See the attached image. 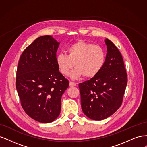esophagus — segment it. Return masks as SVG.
<instances>
[{"label": "esophagus", "mask_w": 147, "mask_h": 147, "mask_svg": "<svg viewBox=\"0 0 147 147\" xmlns=\"http://www.w3.org/2000/svg\"><path fill=\"white\" fill-rule=\"evenodd\" d=\"M69 86H70V87L76 86V84H75V83H74V82H70V83H69Z\"/></svg>", "instance_id": "1"}]
</instances>
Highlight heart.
I'll list each match as a JSON object with an SVG mask.
<instances>
[{
	"label": "heart",
	"instance_id": "b5f03b06",
	"mask_svg": "<svg viewBox=\"0 0 147 147\" xmlns=\"http://www.w3.org/2000/svg\"><path fill=\"white\" fill-rule=\"evenodd\" d=\"M67 53H59L56 61L60 72L67 76L74 65L76 67L72 77L78 78L83 75L92 78L98 74L105 63L106 54L101 46L84 40H78L70 45Z\"/></svg>",
	"mask_w": 147,
	"mask_h": 147
}]
</instances>
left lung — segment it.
<instances>
[{"mask_svg":"<svg viewBox=\"0 0 147 147\" xmlns=\"http://www.w3.org/2000/svg\"><path fill=\"white\" fill-rule=\"evenodd\" d=\"M107 53L100 72L88 81L79 83L82 109L91 119L111 116L121 105L127 83V74L121 53L105 39Z\"/></svg>","mask_w":147,"mask_h":147,"instance_id":"8db88e82","label":"left lung"}]
</instances>
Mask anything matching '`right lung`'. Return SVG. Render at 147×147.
Listing matches in <instances>:
<instances>
[{"label": "right lung", "mask_w": 147, "mask_h": 147, "mask_svg": "<svg viewBox=\"0 0 147 147\" xmlns=\"http://www.w3.org/2000/svg\"><path fill=\"white\" fill-rule=\"evenodd\" d=\"M50 35L35 39L22 53L18 64L16 88L24 112L48 123L59 116L61 97L69 87L56 64L59 46Z\"/></svg>", "instance_id": "obj_1"}]
</instances>
